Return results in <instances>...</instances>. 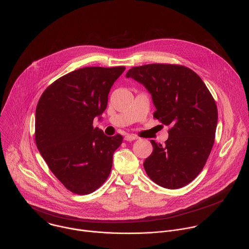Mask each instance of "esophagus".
Segmentation results:
<instances>
[{
	"label": "esophagus",
	"mask_w": 249,
	"mask_h": 249,
	"mask_svg": "<svg viewBox=\"0 0 249 249\" xmlns=\"http://www.w3.org/2000/svg\"><path fill=\"white\" fill-rule=\"evenodd\" d=\"M124 139H125V141H129V142H131V141L136 140V139H137V137H136V136H134V135H132V134H128V135H126V136L124 137Z\"/></svg>",
	"instance_id": "obj_1"
}]
</instances>
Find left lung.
<instances>
[{"mask_svg": "<svg viewBox=\"0 0 249 249\" xmlns=\"http://www.w3.org/2000/svg\"><path fill=\"white\" fill-rule=\"evenodd\" d=\"M126 78L152 95L154 117L169 126L164 145L151 140L154 151L144 161L150 178L167 189L190 183L203 169L214 145L216 102L201 78L178 65L149 64L130 69Z\"/></svg>", "mask_w": 249, "mask_h": 249, "instance_id": "8db88e82", "label": "left lung"}]
</instances>
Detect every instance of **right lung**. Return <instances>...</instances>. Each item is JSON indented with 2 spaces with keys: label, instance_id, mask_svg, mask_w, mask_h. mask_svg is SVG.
Listing matches in <instances>:
<instances>
[{
  "label": "right lung",
  "instance_id": "right-lung-1",
  "mask_svg": "<svg viewBox=\"0 0 249 249\" xmlns=\"http://www.w3.org/2000/svg\"><path fill=\"white\" fill-rule=\"evenodd\" d=\"M125 67H86L54 82L35 111V141L42 158L63 185L86 195L107 179L122 136L93 128L107 107L108 94Z\"/></svg>",
  "mask_w": 249,
  "mask_h": 249
}]
</instances>
